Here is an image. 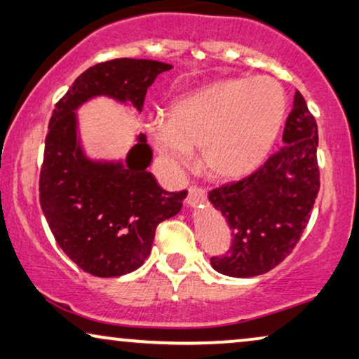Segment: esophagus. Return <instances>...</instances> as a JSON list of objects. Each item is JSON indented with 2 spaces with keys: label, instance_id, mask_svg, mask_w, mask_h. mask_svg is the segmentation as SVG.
<instances>
[{
  "label": "esophagus",
  "instance_id": "obj_1",
  "mask_svg": "<svg viewBox=\"0 0 359 359\" xmlns=\"http://www.w3.org/2000/svg\"><path fill=\"white\" fill-rule=\"evenodd\" d=\"M206 201V191L201 187L191 185L189 189V196H187V203L190 206H198Z\"/></svg>",
  "mask_w": 359,
  "mask_h": 359
}]
</instances>
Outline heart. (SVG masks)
I'll use <instances>...</instances> for the list:
<instances>
[{"label": "heart", "mask_w": 359, "mask_h": 359, "mask_svg": "<svg viewBox=\"0 0 359 359\" xmlns=\"http://www.w3.org/2000/svg\"><path fill=\"white\" fill-rule=\"evenodd\" d=\"M286 114V95L269 76L224 79L179 95L165 120L146 130L170 169H182L200 149L201 168L215 180H237L269 158Z\"/></svg>", "instance_id": "b5f03b06"}]
</instances>
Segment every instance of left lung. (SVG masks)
<instances>
[{"instance_id":"obj_1","label":"left lung","mask_w":359,"mask_h":359,"mask_svg":"<svg viewBox=\"0 0 359 359\" xmlns=\"http://www.w3.org/2000/svg\"><path fill=\"white\" fill-rule=\"evenodd\" d=\"M283 143L249 177L208 194L232 231L228 254L211 257V266L219 273L236 278L266 273L291 254L309 223L320 189L319 135L299 90L286 118Z\"/></svg>"}]
</instances>
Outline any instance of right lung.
<instances>
[{
    "label": "right lung",
    "instance_id": "1",
    "mask_svg": "<svg viewBox=\"0 0 359 359\" xmlns=\"http://www.w3.org/2000/svg\"><path fill=\"white\" fill-rule=\"evenodd\" d=\"M172 65L117 58L74 79L55 105L40 170V206L62 250L88 273L112 278L148 259L159 223L175 216L187 196L165 191L148 170L153 151L146 136L123 161L90 159L81 146L76 110L105 95L143 110L148 88Z\"/></svg>",
    "mask_w": 359,
    "mask_h": 359
}]
</instances>
